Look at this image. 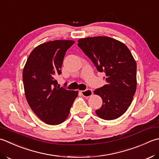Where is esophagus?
Here are the masks:
<instances>
[{"mask_svg":"<svg viewBox=\"0 0 159 159\" xmlns=\"http://www.w3.org/2000/svg\"><path fill=\"white\" fill-rule=\"evenodd\" d=\"M82 95L84 97V98H89V97L93 95V91L92 90L90 89H86L85 90H82L80 91Z\"/></svg>","mask_w":159,"mask_h":159,"instance_id":"esophagus-1","label":"esophagus"}]
</instances>
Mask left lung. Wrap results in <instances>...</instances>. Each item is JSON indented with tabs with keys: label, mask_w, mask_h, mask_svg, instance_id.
<instances>
[{
	"label": "left lung",
	"mask_w": 159,
	"mask_h": 159,
	"mask_svg": "<svg viewBox=\"0 0 159 159\" xmlns=\"http://www.w3.org/2000/svg\"><path fill=\"white\" fill-rule=\"evenodd\" d=\"M77 46L99 72L106 73V84L94 91L103 102L96 114L105 120L117 119L130 106L137 89V64L130 51L124 43L106 36L80 39Z\"/></svg>",
	"instance_id": "left-lung-1"
}]
</instances>
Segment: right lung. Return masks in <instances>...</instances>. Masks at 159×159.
I'll return each instance as SVG.
<instances>
[{
    "mask_svg": "<svg viewBox=\"0 0 159 159\" xmlns=\"http://www.w3.org/2000/svg\"><path fill=\"white\" fill-rule=\"evenodd\" d=\"M75 42L53 40L38 45L31 51L22 72L26 99L30 108L42 121L58 125L66 120L78 95L57 86L56 77L66 51Z\"/></svg>",
    "mask_w": 159,
    "mask_h": 159,
    "instance_id": "right-lung-1",
    "label": "right lung"
}]
</instances>
